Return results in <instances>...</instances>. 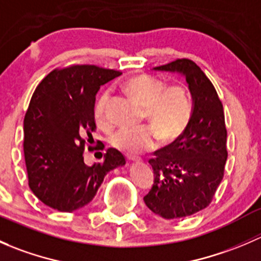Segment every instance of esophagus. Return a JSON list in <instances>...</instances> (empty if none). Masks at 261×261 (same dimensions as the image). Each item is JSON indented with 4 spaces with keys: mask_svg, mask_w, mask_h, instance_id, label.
<instances>
[{
    "mask_svg": "<svg viewBox=\"0 0 261 261\" xmlns=\"http://www.w3.org/2000/svg\"><path fill=\"white\" fill-rule=\"evenodd\" d=\"M126 156H127V160L128 162H139V159L136 156H134V155H130V154H127L126 155Z\"/></svg>",
    "mask_w": 261,
    "mask_h": 261,
    "instance_id": "obj_1",
    "label": "esophagus"
}]
</instances>
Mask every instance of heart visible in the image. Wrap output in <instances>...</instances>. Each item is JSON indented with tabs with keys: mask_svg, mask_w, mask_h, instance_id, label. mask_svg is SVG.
I'll return each instance as SVG.
<instances>
[{
	"mask_svg": "<svg viewBox=\"0 0 261 261\" xmlns=\"http://www.w3.org/2000/svg\"><path fill=\"white\" fill-rule=\"evenodd\" d=\"M123 88L140 106L145 107V117L156 128L162 140H174L188 127L193 101L184 86L168 87L159 78L140 74L126 81ZM109 102L110 92L103 91L94 103V117L99 125L109 123ZM110 141L121 151L138 154L155 145L156 133L150 126L122 127L112 134Z\"/></svg>",
	"mask_w": 261,
	"mask_h": 261,
	"instance_id": "1",
	"label": "heart"
}]
</instances>
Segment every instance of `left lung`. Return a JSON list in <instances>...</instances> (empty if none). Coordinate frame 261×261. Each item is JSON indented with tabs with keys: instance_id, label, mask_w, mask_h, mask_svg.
Returning <instances> with one entry per match:
<instances>
[{
	"instance_id": "left-lung-1",
	"label": "left lung",
	"mask_w": 261,
	"mask_h": 261,
	"mask_svg": "<svg viewBox=\"0 0 261 261\" xmlns=\"http://www.w3.org/2000/svg\"><path fill=\"white\" fill-rule=\"evenodd\" d=\"M154 70L183 75L193 101L186 131L149 160L154 184L144 202L155 215L173 220L194 215L211 203L225 172L227 131L217 92L196 63L177 59Z\"/></svg>"
}]
</instances>
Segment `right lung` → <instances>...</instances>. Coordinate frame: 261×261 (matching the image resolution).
Masks as SVG:
<instances>
[{"label": "right lung", "instance_id": "add662e5", "mask_svg": "<svg viewBox=\"0 0 261 261\" xmlns=\"http://www.w3.org/2000/svg\"><path fill=\"white\" fill-rule=\"evenodd\" d=\"M118 75L96 65H72L53 70L36 87L23 120V154L29 187L46 206L77 211L94 198L107 173L125 165L114 147L91 167L83 158L86 139L93 140L96 130L97 92Z\"/></svg>", "mask_w": 261, "mask_h": 261}]
</instances>
